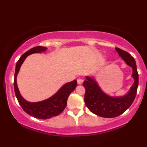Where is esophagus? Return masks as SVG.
Returning <instances> with one entry per match:
<instances>
[{"label":"esophagus","instance_id":"esophagus-1","mask_svg":"<svg viewBox=\"0 0 147 147\" xmlns=\"http://www.w3.org/2000/svg\"><path fill=\"white\" fill-rule=\"evenodd\" d=\"M83 82H84V80H83L82 79H77V84H82Z\"/></svg>","mask_w":147,"mask_h":147}]
</instances>
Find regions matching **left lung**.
I'll return each mask as SVG.
<instances>
[{"mask_svg":"<svg viewBox=\"0 0 147 147\" xmlns=\"http://www.w3.org/2000/svg\"><path fill=\"white\" fill-rule=\"evenodd\" d=\"M119 56L127 65L131 67L134 84L126 94L112 96L104 92L94 77L86 76L84 82L86 89L84 101L90 111L103 118L117 117L124 113L134 102L138 86V74L134 58L126 51L116 48Z\"/></svg>","mask_w":147,"mask_h":147,"instance_id":"left-lung-1","label":"left lung"}]
</instances>
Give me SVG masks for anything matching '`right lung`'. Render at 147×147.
I'll use <instances>...</instances> for the list:
<instances>
[{
	"instance_id": "right-lung-1",
	"label": "right lung",
	"mask_w": 147,
	"mask_h": 147,
	"mask_svg": "<svg viewBox=\"0 0 147 147\" xmlns=\"http://www.w3.org/2000/svg\"><path fill=\"white\" fill-rule=\"evenodd\" d=\"M47 48L44 47H35L26 51L24 53L16 66L15 75H14V91L19 104L23 110L30 116L38 119H49L53 116H56L63 112L66 107L67 100L72 92L74 91L77 87V81L73 80L70 82L66 83L61 86V88L57 92L44 100L38 102H29L24 99L20 94L18 88L16 78L19 70L24 61L29 55L33 53H40L47 51Z\"/></svg>"
}]
</instances>
